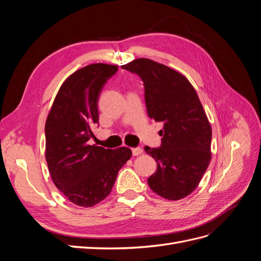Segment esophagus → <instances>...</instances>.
Listing matches in <instances>:
<instances>
[{
    "instance_id": "1",
    "label": "esophagus",
    "mask_w": 261,
    "mask_h": 261,
    "mask_svg": "<svg viewBox=\"0 0 261 261\" xmlns=\"http://www.w3.org/2000/svg\"><path fill=\"white\" fill-rule=\"evenodd\" d=\"M132 152H133V155H140V154H143L144 150L141 149L140 147H136V148L132 149Z\"/></svg>"
}]
</instances>
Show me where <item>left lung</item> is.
<instances>
[{
  "label": "left lung",
  "mask_w": 261,
  "mask_h": 261,
  "mask_svg": "<svg viewBox=\"0 0 261 261\" xmlns=\"http://www.w3.org/2000/svg\"><path fill=\"white\" fill-rule=\"evenodd\" d=\"M122 68L139 76L148 115L164 125L160 147H145L156 162L148 185L169 200L185 198L198 186L211 160V126L197 92L185 76L149 59Z\"/></svg>",
  "instance_id": "obj_1"
}]
</instances>
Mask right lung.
Instances as JSON below:
<instances>
[{
	"label": "right lung",
	"mask_w": 261,
	"mask_h": 261,
	"mask_svg": "<svg viewBox=\"0 0 261 261\" xmlns=\"http://www.w3.org/2000/svg\"><path fill=\"white\" fill-rule=\"evenodd\" d=\"M116 65L96 63L76 70L61 86L45 122V159L51 177L66 198L92 207L111 193L129 148L105 149L88 141L99 124L98 101Z\"/></svg>",
	"instance_id": "1"
}]
</instances>
